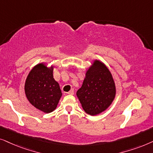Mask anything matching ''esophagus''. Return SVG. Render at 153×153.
Returning <instances> with one entry per match:
<instances>
[{"mask_svg": "<svg viewBox=\"0 0 153 153\" xmlns=\"http://www.w3.org/2000/svg\"><path fill=\"white\" fill-rule=\"evenodd\" d=\"M67 94H70V95L74 94V90H73V89H71V90L69 91L68 92H67Z\"/></svg>", "mask_w": 153, "mask_h": 153, "instance_id": "esophagus-1", "label": "esophagus"}]
</instances>
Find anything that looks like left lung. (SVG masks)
<instances>
[{"mask_svg": "<svg viewBox=\"0 0 153 153\" xmlns=\"http://www.w3.org/2000/svg\"><path fill=\"white\" fill-rule=\"evenodd\" d=\"M115 85L108 68L95 61L86 73L82 87L76 94L87 114L96 115L104 111L115 97Z\"/></svg>", "mask_w": 153, "mask_h": 153, "instance_id": "left-lung-1", "label": "left lung"}]
</instances>
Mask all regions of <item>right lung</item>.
<instances>
[{
  "instance_id": "obj_1",
  "label": "right lung",
  "mask_w": 153,
  "mask_h": 153,
  "mask_svg": "<svg viewBox=\"0 0 153 153\" xmlns=\"http://www.w3.org/2000/svg\"><path fill=\"white\" fill-rule=\"evenodd\" d=\"M24 89L29 102L46 113L56 109L62 95L59 85L53 78V67L47 68L42 64L30 71Z\"/></svg>"
}]
</instances>
